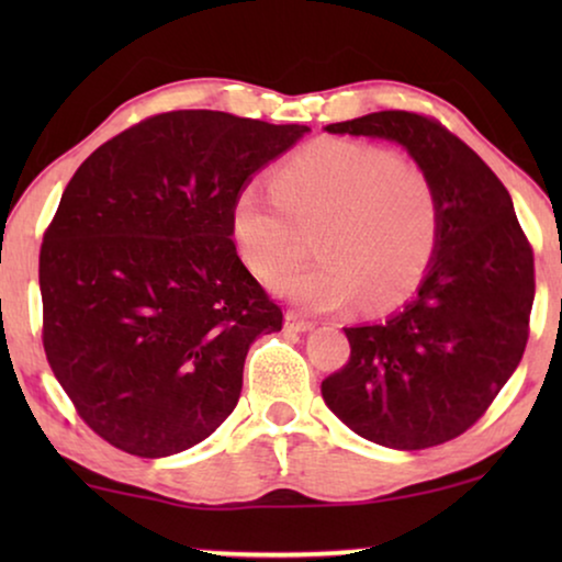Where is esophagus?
Listing matches in <instances>:
<instances>
[{
    "label": "esophagus",
    "mask_w": 562,
    "mask_h": 562,
    "mask_svg": "<svg viewBox=\"0 0 562 562\" xmlns=\"http://www.w3.org/2000/svg\"><path fill=\"white\" fill-rule=\"evenodd\" d=\"M314 327V322L312 319H306V317H302V314L299 312H286V329L289 333H306V329H312Z\"/></svg>",
    "instance_id": "esophagus-1"
}]
</instances>
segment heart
I'll use <instances>...</instances> for the list:
<instances>
[{
    "label": "heart",
    "mask_w": 562,
    "mask_h": 562,
    "mask_svg": "<svg viewBox=\"0 0 562 562\" xmlns=\"http://www.w3.org/2000/svg\"><path fill=\"white\" fill-rule=\"evenodd\" d=\"M321 225L322 259L284 269L299 226ZM229 233L258 279L306 310H337L363 296L383 310L409 294L440 243V210L425 171L379 145L322 137L273 176V189L248 183L229 210ZM284 271L281 272L280 268Z\"/></svg>",
    "instance_id": "1"
}]
</instances>
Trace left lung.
<instances>
[{"instance_id":"1","label":"left lung","mask_w":562,"mask_h":562,"mask_svg":"<svg viewBox=\"0 0 562 562\" xmlns=\"http://www.w3.org/2000/svg\"><path fill=\"white\" fill-rule=\"evenodd\" d=\"M325 130L404 145L435 189L440 243L404 310L345 327L350 358L322 398L383 448L442 445L486 414L525 356L532 245L498 176L437 120L386 110Z\"/></svg>"}]
</instances>
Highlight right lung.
<instances>
[{
	"instance_id": "obj_1",
	"label": "right lung",
	"mask_w": 562,
	"mask_h": 562,
	"mask_svg": "<svg viewBox=\"0 0 562 562\" xmlns=\"http://www.w3.org/2000/svg\"><path fill=\"white\" fill-rule=\"evenodd\" d=\"M304 125L153 114L91 153L41 248L43 348L79 417L122 452L194 448L233 414L281 306L237 256L229 210Z\"/></svg>"
}]
</instances>
